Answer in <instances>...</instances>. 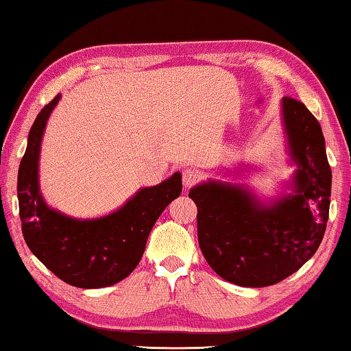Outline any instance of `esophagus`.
<instances>
[{
    "mask_svg": "<svg viewBox=\"0 0 351 351\" xmlns=\"http://www.w3.org/2000/svg\"><path fill=\"white\" fill-rule=\"evenodd\" d=\"M202 180V175L200 171L195 170V169H186L184 171H182V182H184V186L189 189V187H192L195 182H198Z\"/></svg>",
    "mask_w": 351,
    "mask_h": 351,
    "instance_id": "1",
    "label": "esophagus"
}]
</instances>
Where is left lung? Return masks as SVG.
Segmentation results:
<instances>
[{"mask_svg":"<svg viewBox=\"0 0 351 351\" xmlns=\"http://www.w3.org/2000/svg\"><path fill=\"white\" fill-rule=\"evenodd\" d=\"M282 118L296 171L291 193L260 202L247 187L208 181L189 191L197 205L203 257L234 285H274L317 252L326 230L331 167L320 123L304 104L282 99Z\"/></svg>","mask_w":351,"mask_h":351,"instance_id":"1","label":"left lung"}]
</instances>
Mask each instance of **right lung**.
I'll return each instance as SVG.
<instances>
[{
	"instance_id": "1",
	"label": "right lung",
	"mask_w": 351,
	"mask_h": 351,
	"mask_svg": "<svg viewBox=\"0 0 351 351\" xmlns=\"http://www.w3.org/2000/svg\"><path fill=\"white\" fill-rule=\"evenodd\" d=\"M61 94L40 110L31 125L19 167L17 195L23 238L31 252L66 284L102 289L128 277L142 260L151 228L180 197L181 173L140 189L125 205L99 219H74L51 209L39 191V153L47 119Z\"/></svg>"
}]
</instances>
